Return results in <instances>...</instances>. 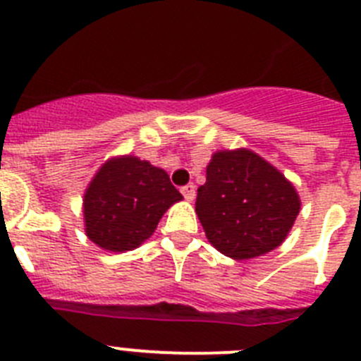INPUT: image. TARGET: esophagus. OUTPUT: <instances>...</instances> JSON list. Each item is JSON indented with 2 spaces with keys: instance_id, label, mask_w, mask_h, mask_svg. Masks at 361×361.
<instances>
[{
  "instance_id": "obj_1",
  "label": "esophagus",
  "mask_w": 361,
  "mask_h": 361,
  "mask_svg": "<svg viewBox=\"0 0 361 361\" xmlns=\"http://www.w3.org/2000/svg\"><path fill=\"white\" fill-rule=\"evenodd\" d=\"M180 191H183V195L186 200H193L195 199V184H186V186L180 188Z\"/></svg>"
}]
</instances>
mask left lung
<instances>
[{
  "label": "left lung",
  "mask_w": 361,
  "mask_h": 361,
  "mask_svg": "<svg viewBox=\"0 0 361 361\" xmlns=\"http://www.w3.org/2000/svg\"><path fill=\"white\" fill-rule=\"evenodd\" d=\"M195 212L209 244L235 260L279 247L300 213L295 186L251 149H220L197 190Z\"/></svg>",
  "instance_id": "left-lung-1"
}]
</instances>
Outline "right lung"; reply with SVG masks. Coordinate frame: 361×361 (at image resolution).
<instances>
[{
    "label": "right lung",
    "mask_w": 361,
    "mask_h": 361,
    "mask_svg": "<svg viewBox=\"0 0 361 361\" xmlns=\"http://www.w3.org/2000/svg\"><path fill=\"white\" fill-rule=\"evenodd\" d=\"M183 200L161 168L133 155L104 162L82 199L86 237L114 253L148 240L171 204Z\"/></svg>",
    "instance_id": "1"
}]
</instances>
